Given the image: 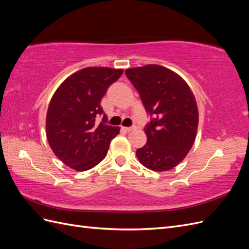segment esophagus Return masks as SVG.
<instances>
[{
	"mask_svg": "<svg viewBox=\"0 0 249 249\" xmlns=\"http://www.w3.org/2000/svg\"><path fill=\"white\" fill-rule=\"evenodd\" d=\"M135 129H136V126L133 125V126H122V130L124 131V132H131V131H134Z\"/></svg>",
	"mask_w": 249,
	"mask_h": 249,
	"instance_id": "obj_1",
	"label": "esophagus"
}]
</instances>
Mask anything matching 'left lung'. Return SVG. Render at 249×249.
<instances>
[{
    "label": "left lung",
    "mask_w": 249,
    "mask_h": 249,
    "mask_svg": "<svg viewBox=\"0 0 249 249\" xmlns=\"http://www.w3.org/2000/svg\"><path fill=\"white\" fill-rule=\"evenodd\" d=\"M150 116L145 145L137 149L139 162L154 171H166L182 162L191 149L198 125L196 101L187 83L157 64L125 71Z\"/></svg>",
    "instance_id": "1"
}]
</instances>
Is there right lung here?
<instances>
[{"mask_svg": "<svg viewBox=\"0 0 249 249\" xmlns=\"http://www.w3.org/2000/svg\"><path fill=\"white\" fill-rule=\"evenodd\" d=\"M123 72L109 67H86L67 78L53 95L47 137L53 152L67 166L85 171L106 157L119 127L107 124L101 102Z\"/></svg>", "mask_w": 249, "mask_h": 249, "instance_id": "obj_1", "label": "right lung"}]
</instances>
